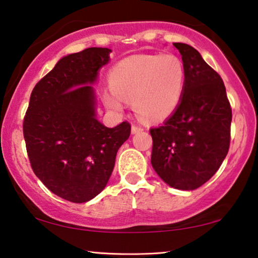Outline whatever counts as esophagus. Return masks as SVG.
Instances as JSON below:
<instances>
[{"instance_id":"obj_1","label":"esophagus","mask_w":258,"mask_h":258,"mask_svg":"<svg viewBox=\"0 0 258 258\" xmlns=\"http://www.w3.org/2000/svg\"><path fill=\"white\" fill-rule=\"evenodd\" d=\"M142 130H143V128L139 124H133V126H132V133L133 134L140 133V132H142Z\"/></svg>"}]
</instances>
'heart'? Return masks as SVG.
<instances>
[{"instance_id":"heart-1","label":"heart","mask_w":258,"mask_h":258,"mask_svg":"<svg viewBox=\"0 0 258 258\" xmlns=\"http://www.w3.org/2000/svg\"><path fill=\"white\" fill-rule=\"evenodd\" d=\"M112 89L103 93L108 108L119 111L123 100L134 101L147 121H161L174 112L185 87V68L176 55H137L117 63L110 73Z\"/></svg>"}]
</instances>
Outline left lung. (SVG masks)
<instances>
[{"instance_id":"left-lung-1","label":"left lung","mask_w":258,"mask_h":258,"mask_svg":"<svg viewBox=\"0 0 258 258\" xmlns=\"http://www.w3.org/2000/svg\"><path fill=\"white\" fill-rule=\"evenodd\" d=\"M174 45L185 68L184 93L170 117L150 129L151 164L172 188L194 190L216 174L227 156L232 111L220 74L191 45Z\"/></svg>"}]
</instances>
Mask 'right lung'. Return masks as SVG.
<instances>
[{
	"label": "right lung",
	"mask_w": 258,
	"mask_h": 258,
	"mask_svg": "<svg viewBox=\"0 0 258 258\" xmlns=\"http://www.w3.org/2000/svg\"><path fill=\"white\" fill-rule=\"evenodd\" d=\"M108 48H88L59 59L34 87L23 119L31 169L62 199L84 203L105 188L132 125L107 128L95 117L91 84L109 61Z\"/></svg>",
	"instance_id": "add662e5"
}]
</instances>
